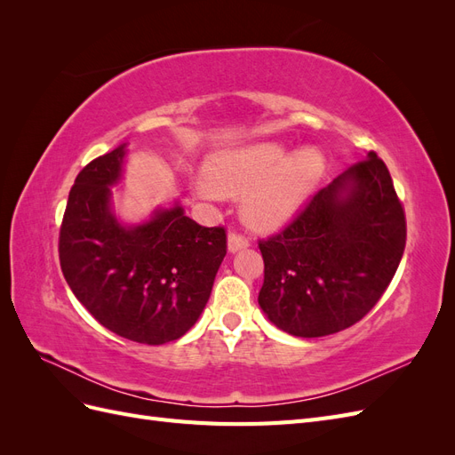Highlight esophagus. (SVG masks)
<instances>
[{
	"label": "esophagus",
	"mask_w": 455,
	"mask_h": 455,
	"mask_svg": "<svg viewBox=\"0 0 455 455\" xmlns=\"http://www.w3.org/2000/svg\"><path fill=\"white\" fill-rule=\"evenodd\" d=\"M249 244H251L249 237L241 235V233H237V231H231L229 233V237H228V249H229V252H237L241 249H246V246H249Z\"/></svg>",
	"instance_id": "1"
}]
</instances>
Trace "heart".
<instances>
[{"instance_id":"obj_1","label":"heart","mask_w":455,"mask_h":455,"mask_svg":"<svg viewBox=\"0 0 455 455\" xmlns=\"http://www.w3.org/2000/svg\"><path fill=\"white\" fill-rule=\"evenodd\" d=\"M324 156L306 148L288 157L277 142H258L216 154L206 163L204 178L222 196H243L244 218L259 229L288 222L311 196L324 174Z\"/></svg>"}]
</instances>
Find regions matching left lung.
I'll use <instances>...</instances> for the list:
<instances>
[{"label": "left lung", "instance_id": "left-lung-1", "mask_svg": "<svg viewBox=\"0 0 455 455\" xmlns=\"http://www.w3.org/2000/svg\"><path fill=\"white\" fill-rule=\"evenodd\" d=\"M258 246V304L275 326L321 338L359 323L387 291L406 246L404 209L385 163L370 151Z\"/></svg>", "mask_w": 455, "mask_h": 455}]
</instances>
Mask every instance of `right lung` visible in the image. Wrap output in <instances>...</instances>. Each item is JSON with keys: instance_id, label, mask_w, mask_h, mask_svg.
<instances>
[{"instance_id": "1", "label": "right lung", "mask_w": 455, "mask_h": 455, "mask_svg": "<svg viewBox=\"0 0 455 455\" xmlns=\"http://www.w3.org/2000/svg\"><path fill=\"white\" fill-rule=\"evenodd\" d=\"M125 144L92 159L76 178L60 226L64 279L114 334L146 346L184 336L209 301L228 252L222 226L204 228L180 204L146 224L121 226L109 209Z\"/></svg>"}]
</instances>
